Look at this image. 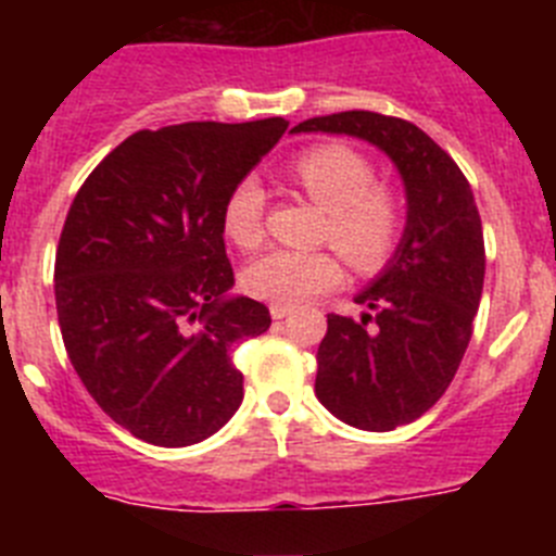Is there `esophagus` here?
Here are the masks:
<instances>
[{
  "label": "esophagus",
  "mask_w": 556,
  "mask_h": 556,
  "mask_svg": "<svg viewBox=\"0 0 556 556\" xmlns=\"http://www.w3.org/2000/svg\"><path fill=\"white\" fill-rule=\"evenodd\" d=\"M269 314H273V320H283V317H289V314H292V306H281V303H273V306H269Z\"/></svg>",
  "instance_id": "1"
}]
</instances>
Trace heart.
Masks as SVG:
<instances>
[{
	"instance_id": "1",
	"label": "heart",
	"mask_w": 556,
	"mask_h": 556,
	"mask_svg": "<svg viewBox=\"0 0 556 556\" xmlns=\"http://www.w3.org/2000/svg\"><path fill=\"white\" fill-rule=\"evenodd\" d=\"M314 205L326 211V239L358 273H376L390 262L404 230V205L384 186L362 152L320 144L301 152L289 169ZM223 230L236 248L253 250L264 239V189L255 178L233 186L223 208ZM342 278L328 250H269L258 255L242 281L253 298L294 306L333 289Z\"/></svg>"
}]
</instances>
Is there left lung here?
I'll return each mask as SVG.
<instances>
[{"label":"left lung","instance_id":"8db88e82","mask_svg":"<svg viewBox=\"0 0 556 556\" xmlns=\"http://www.w3.org/2000/svg\"><path fill=\"white\" fill-rule=\"evenodd\" d=\"M292 132L378 147L406 191V225L384 269L353 298L377 312L328 314L314 395L342 424L392 431L429 412L468 351L484 287V236L459 166L420 127L372 111L314 116Z\"/></svg>","mask_w":556,"mask_h":556}]
</instances>
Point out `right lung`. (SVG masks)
<instances>
[{"instance_id":"right-lung-1","label":"right lung","mask_w":556,"mask_h":556,"mask_svg":"<svg viewBox=\"0 0 556 556\" xmlns=\"http://www.w3.org/2000/svg\"><path fill=\"white\" fill-rule=\"evenodd\" d=\"M287 127L275 116L132 132L68 208L55 255L63 345L88 395L144 443H203L242 404L230 351L273 320L230 294L223 208Z\"/></svg>"}]
</instances>
